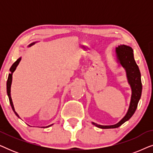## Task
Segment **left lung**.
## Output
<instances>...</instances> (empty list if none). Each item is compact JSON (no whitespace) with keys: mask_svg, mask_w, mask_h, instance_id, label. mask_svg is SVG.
Wrapping results in <instances>:
<instances>
[{"mask_svg":"<svg viewBox=\"0 0 153 153\" xmlns=\"http://www.w3.org/2000/svg\"><path fill=\"white\" fill-rule=\"evenodd\" d=\"M115 51H116V62L118 64V68L122 67L123 68H124L126 72L127 82L131 88V95L130 103L125 116L116 124L112 125H101L92 122V124L101 129L117 128L129 120L134 114L141 96L142 83L141 73L134 58L132 48L128 45H120L116 48Z\"/></svg>","mask_w":153,"mask_h":153,"instance_id":"8db88e82","label":"left lung"}]
</instances>
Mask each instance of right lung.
Returning a JSON list of instances; mask_svg holds the SVG:
<instances>
[{"instance_id": "1", "label": "right lung", "mask_w": 153, "mask_h": 153, "mask_svg": "<svg viewBox=\"0 0 153 153\" xmlns=\"http://www.w3.org/2000/svg\"><path fill=\"white\" fill-rule=\"evenodd\" d=\"M38 42H33L29 45L28 47H30L31 46L34 45L35 43ZM21 60H22V57H20L19 58H18L17 60H16V61L14 62V63L12 65L11 68L10 69V73L8 75V79H7V96L8 97H9V100H10V105L12 106V110H13V111L14 112V114L16 116L18 117L19 118H20V117L19 115L17 114V113L15 111V109H14V104H13V102H12V97H11V85H12V74H13V72L14 71L16 70V67L18 66V65L19 64V62L21 61ZM53 124L52 125H50L49 126H47V127H45V128H47V127H49L50 126H51V125H53Z\"/></svg>"}]
</instances>
